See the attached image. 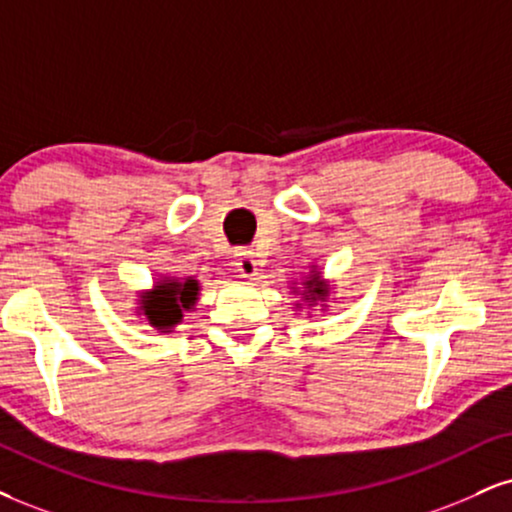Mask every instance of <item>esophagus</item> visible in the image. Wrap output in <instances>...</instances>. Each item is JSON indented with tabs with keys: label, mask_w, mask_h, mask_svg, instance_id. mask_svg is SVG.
I'll list each match as a JSON object with an SVG mask.
<instances>
[{
	"label": "esophagus",
	"mask_w": 512,
	"mask_h": 512,
	"mask_svg": "<svg viewBox=\"0 0 512 512\" xmlns=\"http://www.w3.org/2000/svg\"><path fill=\"white\" fill-rule=\"evenodd\" d=\"M235 270H239L244 277H254L258 273V258L254 251H237L235 254Z\"/></svg>",
	"instance_id": "esophagus-1"
}]
</instances>
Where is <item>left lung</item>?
Returning <instances> with one entry per match:
<instances>
[{"mask_svg":"<svg viewBox=\"0 0 512 512\" xmlns=\"http://www.w3.org/2000/svg\"><path fill=\"white\" fill-rule=\"evenodd\" d=\"M304 296L308 301H320V299H325L327 296V285L323 280H320V273H315L313 270V275L311 277H306V282H304Z\"/></svg>","mask_w":512,"mask_h":512,"instance_id":"obj_1","label":"left lung"}]
</instances>
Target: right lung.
Instances as JSON below:
<instances>
[{
    "mask_svg": "<svg viewBox=\"0 0 512 512\" xmlns=\"http://www.w3.org/2000/svg\"><path fill=\"white\" fill-rule=\"evenodd\" d=\"M199 299V282L187 277V280H161L151 294L142 299L144 315L149 325L156 330H173L182 320V313L194 308Z\"/></svg>",
    "mask_w": 512,
    "mask_h": 512,
    "instance_id": "right-lung-1",
    "label": "right lung"
}]
</instances>
